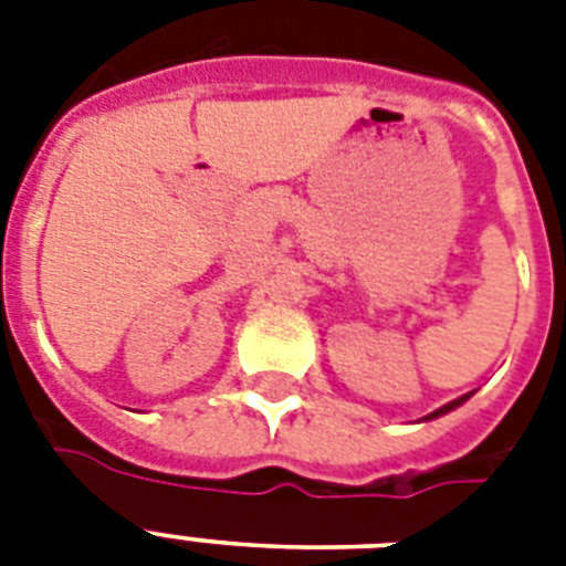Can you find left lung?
I'll return each mask as SVG.
<instances>
[{
    "label": "left lung",
    "instance_id": "8db88e82",
    "mask_svg": "<svg viewBox=\"0 0 566 566\" xmlns=\"http://www.w3.org/2000/svg\"><path fill=\"white\" fill-rule=\"evenodd\" d=\"M467 399H470V394H464V396H458V399H452V402H447L443 405V408H438V411H431L429 417H422V420H434V417H443V413H449V411H455L458 405H464Z\"/></svg>",
    "mask_w": 566,
    "mask_h": 566
}]
</instances>
